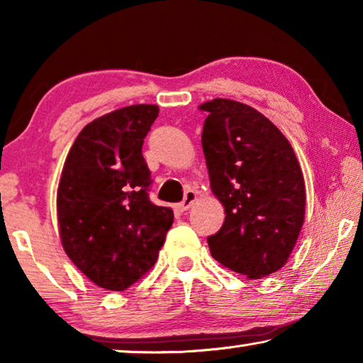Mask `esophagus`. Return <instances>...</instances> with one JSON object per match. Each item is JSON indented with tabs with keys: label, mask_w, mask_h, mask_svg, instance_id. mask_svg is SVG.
<instances>
[{
	"label": "esophagus",
	"mask_w": 363,
	"mask_h": 363,
	"mask_svg": "<svg viewBox=\"0 0 363 363\" xmlns=\"http://www.w3.org/2000/svg\"><path fill=\"white\" fill-rule=\"evenodd\" d=\"M195 200H196V194L194 190H187L186 195H184V200L177 205V208H179V211H187L189 208L195 203Z\"/></svg>",
	"instance_id": "1"
}]
</instances>
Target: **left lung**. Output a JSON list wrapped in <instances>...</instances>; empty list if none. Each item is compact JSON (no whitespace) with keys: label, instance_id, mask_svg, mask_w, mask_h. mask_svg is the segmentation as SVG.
Returning <instances> with one entry per match:
<instances>
[{"label":"left lung","instance_id":"8db88e82","mask_svg":"<svg viewBox=\"0 0 363 363\" xmlns=\"http://www.w3.org/2000/svg\"><path fill=\"white\" fill-rule=\"evenodd\" d=\"M201 133L210 186L225 219L208 237L220 266L256 280L277 272L296 245L306 214L303 171L291 144L247 104L213 99Z\"/></svg>","mask_w":363,"mask_h":363}]
</instances>
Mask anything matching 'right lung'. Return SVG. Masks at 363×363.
Here are the masks:
<instances>
[{
    "mask_svg": "<svg viewBox=\"0 0 363 363\" xmlns=\"http://www.w3.org/2000/svg\"><path fill=\"white\" fill-rule=\"evenodd\" d=\"M158 106L136 104L88 123L65 158L57 187L59 237L97 286L125 291L157 262L174 214L147 195L143 144Z\"/></svg>",
    "mask_w": 363,
    "mask_h": 363,
    "instance_id": "obj_1",
    "label": "right lung"
}]
</instances>
